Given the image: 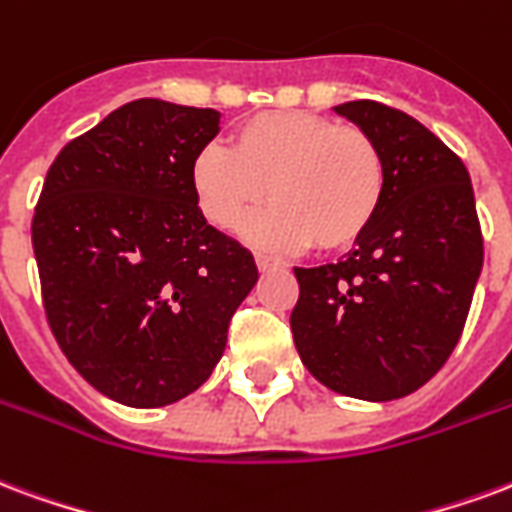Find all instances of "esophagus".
Wrapping results in <instances>:
<instances>
[{
  "mask_svg": "<svg viewBox=\"0 0 512 512\" xmlns=\"http://www.w3.org/2000/svg\"><path fill=\"white\" fill-rule=\"evenodd\" d=\"M255 263H257V268H260V271H271V268H279V266H282V263H279L276 257L263 255V252H257V255H255Z\"/></svg>",
  "mask_w": 512,
  "mask_h": 512,
  "instance_id": "obj_1",
  "label": "esophagus"
}]
</instances>
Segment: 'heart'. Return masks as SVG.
<instances>
[{
	"label": "heart",
	"mask_w": 512,
	"mask_h": 512,
	"mask_svg": "<svg viewBox=\"0 0 512 512\" xmlns=\"http://www.w3.org/2000/svg\"><path fill=\"white\" fill-rule=\"evenodd\" d=\"M200 214L219 230L271 249H347L372 227L385 198V162L372 135L306 111L260 113L238 124L230 151L203 146L189 168Z\"/></svg>",
	"instance_id": "b5f03b06"
}]
</instances>
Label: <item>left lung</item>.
<instances>
[{"instance_id": "left-lung-1", "label": "left lung", "mask_w": 512, "mask_h": 512, "mask_svg": "<svg viewBox=\"0 0 512 512\" xmlns=\"http://www.w3.org/2000/svg\"><path fill=\"white\" fill-rule=\"evenodd\" d=\"M333 111L377 143L385 198L339 263L295 268V350L331 391L401 399L445 366L467 323L483 268L475 192L464 162L418 119L374 100Z\"/></svg>"}]
</instances>
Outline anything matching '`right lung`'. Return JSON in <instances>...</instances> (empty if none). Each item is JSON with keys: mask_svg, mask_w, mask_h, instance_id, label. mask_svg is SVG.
<instances>
[{"mask_svg": "<svg viewBox=\"0 0 512 512\" xmlns=\"http://www.w3.org/2000/svg\"><path fill=\"white\" fill-rule=\"evenodd\" d=\"M219 116L127 102L59 151L34 208L48 325L83 380L127 407L198 391L257 282L252 252L208 225L189 184Z\"/></svg>", "mask_w": 512, "mask_h": 512, "instance_id": "1", "label": "right lung"}]
</instances>
